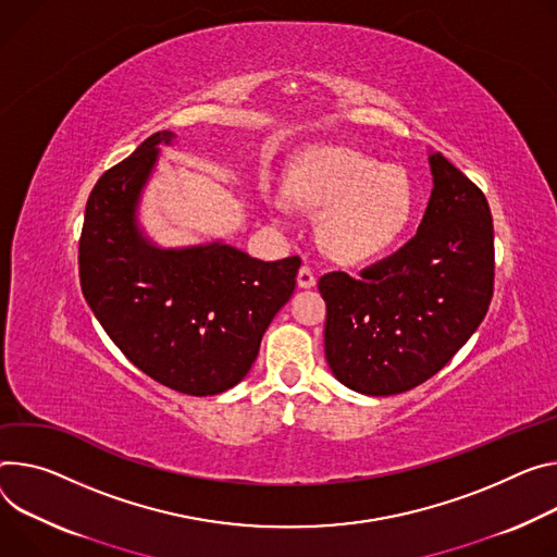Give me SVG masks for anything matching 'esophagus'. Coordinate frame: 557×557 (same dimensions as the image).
Here are the masks:
<instances>
[{
    "instance_id": "1",
    "label": "esophagus",
    "mask_w": 557,
    "mask_h": 557,
    "mask_svg": "<svg viewBox=\"0 0 557 557\" xmlns=\"http://www.w3.org/2000/svg\"><path fill=\"white\" fill-rule=\"evenodd\" d=\"M315 284H318V277H315V273L309 264H305L297 271V286L299 288H313Z\"/></svg>"
}]
</instances>
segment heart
I'll return each mask as SVG.
<instances>
[{"label":"heart","instance_id":"heart-1","mask_svg":"<svg viewBox=\"0 0 557 557\" xmlns=\"http://www.w3.org/2000/svg\"><path fill=\"white\" fill-rule=\"evenodd\" d=\"M288 195L271 197V209L288 220L293 201L322 211L320 239L344 264L371 262L397 246L416 213V190L407 171L380 164L352 148H318L288 175Z\"/></svg>","mask_w":557,"mask_h":557}]
</instances>
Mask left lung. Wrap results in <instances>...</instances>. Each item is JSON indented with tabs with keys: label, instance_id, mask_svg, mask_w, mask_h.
I'll return each mask as SVG.
<instances>
[{
	"label": "left lung",
	"instance_id": "obj_1",
	"mask_svg": "<svg viewBox=\"0 0 557 557\" xmlns=\"http://www.w3.org/2000/svg\"><path fill=\"white\" fill-rule=\"evenodd\" d=\"M418 235L360 277H320L333 375L364 395H395L435 375L475 333L493 297V220L484 193L442 153Z\"/></svg>",
	"mask_w": 557,
	"mask_h": 557
}]
</instances>
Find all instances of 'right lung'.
Here are the masks:
<instances>
[{
    "label": "right lung",
    "instance_id": "add662e5",
    "mask_svg": "<svg viewBox=\"0 0 557 557\" xmlns=\"http://www.w3.org/2000/svg\"><path fill=\"white\" fill-rule=\"evenodd\" d=\"M160 131L97 180L79 237V282L90 311L148 377L186 393L218 395L258 358L275 313L295 290L297 256L262 262L224 242L160 248L137 224Z\"/></svg>",
    "mask_w": 557,
    "mask_h": 557
}]
</instances>
